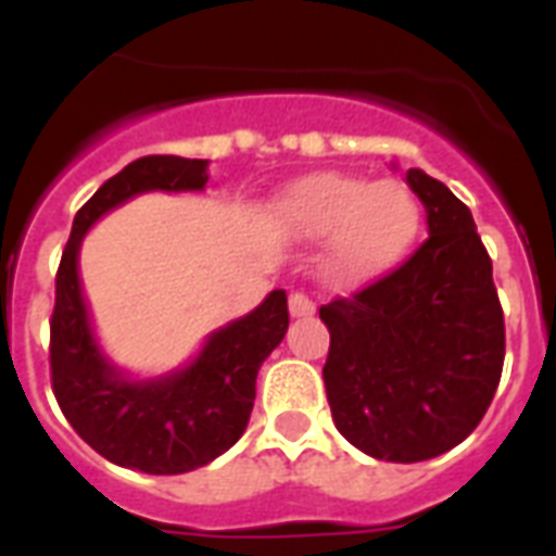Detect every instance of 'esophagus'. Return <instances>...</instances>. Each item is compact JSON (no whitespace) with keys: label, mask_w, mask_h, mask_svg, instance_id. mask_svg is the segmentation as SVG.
Listing matches in <instances>:
<instances>
[{"label":"esophagus","mask_w":556,"mask_h":556,"mask_svg":"<svg viewBox=\"0 0 556 556\" xmlns=\"http://www.w3.org/2000/svg\"><path fill=\"white\" fill-rule=\"evenodd\" d=\"M288 308H291V317H312L317 305H314V300L305 291H291Z\"/></svg>","instance_id":"esophagus-1"}]
</instances>
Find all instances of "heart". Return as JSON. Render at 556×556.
I'll use <instances>...</instances> for the list:
<instances>
[{"label":"heart","mask_w":556,"mask_h":556,"mask_svg":"<svg viewBox=\"0 0 556 556\" xmlns=\"http://www.w3.org/2000/svg\"><path fill=\"white\" fill-rule=\"evenodd\" d=\"M288 222L303 236H329L326 268L361 286L404 260L421 230V204L395 178L369 181L349 173H314L286 192Z\"/></svg>","instance_id":"heart-1"}]
</instances>
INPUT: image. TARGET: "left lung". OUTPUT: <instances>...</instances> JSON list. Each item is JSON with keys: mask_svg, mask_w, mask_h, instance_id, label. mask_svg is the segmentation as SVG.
I'll return each instance as SVG.
<instances>
[{"mask_svg": "<svg viewBox=\"0 0 556 556\" xmlns=\"http://www.w3.org/2000/svg\"><path fill=\"white\" fill-rule=\"evenodd\" d=\"M406 185L427 239L387 277L320 308L331 418L366 456L413 465L441 456L488 413L505 364V314L491 256L465 201L421 169Z\"/></svg>", "mask_w": 556, "mask_h": 556, "instance_id": "1", "label": "left lung"}]
</instances>
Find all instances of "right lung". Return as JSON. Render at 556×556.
I'll return each mask as SVG.
<instances>
[{"label": "right lung", "mask_w": 556, "mask_h": 556, "mask_svg": "<svg viewBox=\"0 0 556 556\" xmlns=\"http://www.w3.org/2000/svg\"><path fill=\"white\" fill-rule=\"evenodd\" d=\"M207 161L147 155L100 187L74 216L56 268L51 312V389L65 421L91 450L121 467L176 476L204 467L242 439L256 397V371L288 331L286 291H270L242 320L210 334L187 369L126 380L100 355L77 277L86 230L126 199L150 190H201Z\"/></svg>", "instance_id": "add662e5"}]
</instances>
